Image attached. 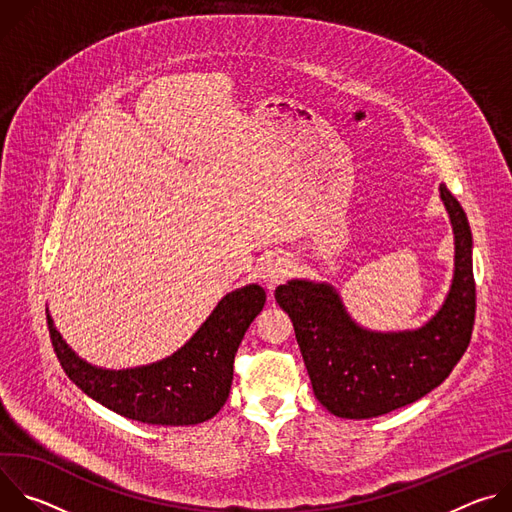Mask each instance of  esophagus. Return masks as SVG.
<instances>
[{
	"mask_svg": "<svg viewBox=\"0 0 512 512\" xmlns=\"http://www.w3.org/2000/svg\"><path fill=\"white\" fill-rule=\"evenodd\" d=\"M289 273V261L283 257H269L261 267V279L265 281L267 289H273L281 283Z\"/></svg>",
	"mask_w": 512,
	"mask_h": 512,
	"instance_id": "1",
	"label": "esophagus"
}]
</instances>
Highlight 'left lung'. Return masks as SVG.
<instances>
[{
  "instance_id": "obj_1",
  "label": "left lung",
  "mask_w": 512,
  "mask_h": 512,
  "mask_svg": "<svg viewBox=\"0 0 512 512\" xmlns=\"http://www.w3.org/2000/svg\"><path fill=\"white\" fill-rule=\"evenodd\" d=\"M454 229L450 294L425 326L405 332L360 328L328 283L291 279L275 300L294 322L316 399L336 417L369 419L405 407L442 385L466 352L474 328L472 233L464 208L440 184Z\"/></svg>"
}]
</instances>
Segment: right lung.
Masks as SVG:
<instances>
[{"mask_svg":"<svg viewBox=\"0 0 512 512\" xmlns=\"http://www.w3.org/2000/svg\"><path fill=\"white\" fill-rule=\"evenodd\" d=\"M265 298V289L257 283L231 291L178 352L125 371L97 369L79 358L54 328L50 314L46 320L64 373L97 403L141 423L196 425L225 405L235 354Z\"/></svg>","mask_w":512,"mask_h":512,"instance_id":"right-lung-1","label":"right lung"}]
</instances>
